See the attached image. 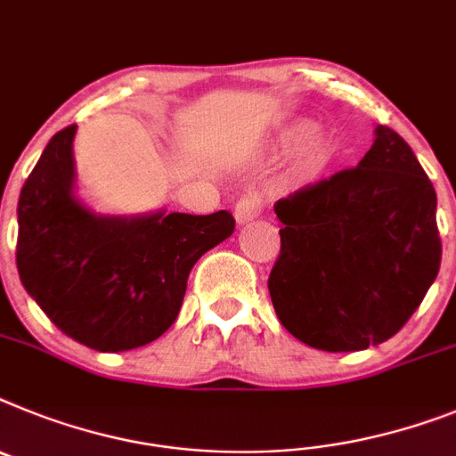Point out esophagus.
I'll return each mask as SVG.
<instances>
[{
	"instance_id": "obj_1",
	"label": "esophagus",
	"mask_w": 456,
	"mask_h": 456,
	"mask_svg": "<svg viewBox=\"0 0 456 456\" xmlns=\"http://www.w3.org/2000/svg\"><path fill=\"white\" fill-rule=\"evenodd\" d=\"M258 214H260V200L256 196H247L237 200L235 205L237 224H248V221H254Z\"/></svg>"
}]
</instances>
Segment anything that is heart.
<instances>
[{"mask_svg": "<svg viewBox=\"0 0 456 456\" xmlns=\"http://www.w3.org/2000/svg\"><path fill=\"white\" fill-rule=\"evenodd\" d=\"M314 135H316V124L309 122V119H297V122L288 124L286 128H281L279 142H281V147H286V150H295V147L306 145ZM332 142H328V140H316V142L305 151V157H302V175L309 177V180L321 177V175L332 166Z\"/></svg>", "mask_w": 456, "mask_h": 456, "instance_id": "1", "label": "heart"}]
</instances>
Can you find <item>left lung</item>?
Wrapping results in <instances>:
<instances>
[{"instance_id": "obj_1", "label": "left lung", "mask_w": 456, "mask_h": 456, "mask_svg": "<svg viewBox=\"0 0 456 456\" xmlns=\"http://www.w3.org/2000/svg\"><path fill=\"white\" fill-rule=\"evenodd\" d=\"M281 254L270 297L295 339L350 353L395 337L441 267L436 191L406 140L373 128L355 168L274 205Z\"/></svg>"}]
</instances>
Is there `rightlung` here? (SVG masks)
I'll return each instance as SVG.
<instances>
[{
  "label": "right lung",
  "instance_id": "right-lung-1",
  "mask_svg": "<svg viewBox=\"0 0 456 456\" xmlns=\"http://www.w3.org/2000/svg\"><path fill=\"white\" fill-rule=\"evenodd\" d=\"M76 131L50 138L22 186L18 274L66 337L101 353L140 348L173 325L191 267L232 235L235 219L225 209L96 214L76 193Z\"/></svg>",
  "mask_w": 456,
  "mask_h": 456
}]
</instances>
